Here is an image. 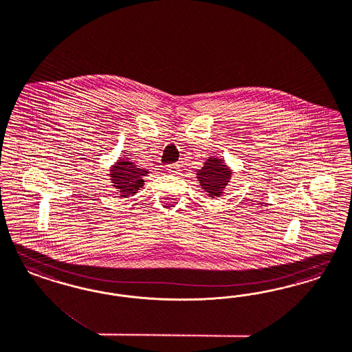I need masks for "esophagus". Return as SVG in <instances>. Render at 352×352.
Here are the masks:
<instances>
[{"label": "esophagus", "mask_w": 352, "mask_h": 352, "mask_svg": "<svg viewBox=\"0 0 352 352\" xmlns=\"http://www.w3.org/2000/svg\"><path fill=\"white\" fill-rule=\"evenodd\" d=\"M166 171H169L171 174H175V173H178V171H179V165H178V164H171V165H168V166H166Z\"/></svg>", "instance_id": "obj_1"}]
</instances>
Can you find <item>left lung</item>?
Wrapping results in <instances>:
<instances>
[{"instance_id": "8db88e82", "label": "left lung", "mask_w": 352, "mask_h": 352, "mask_svg": "<svg viewBox=\"0 0 352 352\" xmlns=\"http://www.w3.org/2000/svg\"><path fill=\"white\" fill-rule=\"evenodd\" d=\"M232 170L219 156H210L206 160L204 166L196 171V178L206 196L216 199L223 194L231 179Z\"/></svg>"}]
</instances>
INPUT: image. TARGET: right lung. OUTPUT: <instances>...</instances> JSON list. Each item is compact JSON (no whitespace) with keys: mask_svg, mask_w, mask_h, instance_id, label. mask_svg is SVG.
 Masks as SVG:
<instances>
[{"mask_svg":"<svg viewBox=\"0 0 352 352\" xmlns=\"http://www.w3.org/2000/svg\"><path fill=\"white\" fill-rule=\"evenodd\" d=\"M149 174L146 169H140L131 158L127 156L118 157L109 169L110 182L118 197H130L138 194L144 186V177Z\"/></svg>","mask_w":352,"mask_h":352,"instance_id":"obj_1","label":"right lung"}]
</instances>
